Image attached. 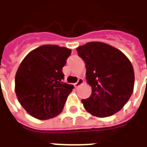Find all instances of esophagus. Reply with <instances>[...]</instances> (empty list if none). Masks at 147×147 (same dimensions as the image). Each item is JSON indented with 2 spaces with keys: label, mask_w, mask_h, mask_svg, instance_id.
<instances>
[{
  "label": "esophagus",
  "mask_w": 147,
  "mask_h": 147,
  "mask_svg": "<svg viewBox=\"0 0 147 147\" xmlns=\"http://www.w3.org/2000/svg\"><path fill=\"white\" fill-rule=\"evenodd\" d=\"M83 83V79H81V78H80L76 83H75V86H76V87H79V86H80V85H82Z\"/></svg>",
  "instance_id": "1"
}]
</instances>
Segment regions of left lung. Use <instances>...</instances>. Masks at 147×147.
<instances>
[{"mask_svg": "<svg viewBox=\"0 0 147 147\" xmlns=\"http://www.w3.org/2000/svg\"><path fill=\"white\" fill-rule=\"evenodd\" d=\"M76 50L86 64V81L92 88L91 95L82 100L84 108L98 117L120 111L134 89L131 63L122 52L103 42H88Z\"/></svg>", "mask_w": 147, "mask_h": 147, "instance_id": "obj_1", "label": "left lung"}]
</instances>
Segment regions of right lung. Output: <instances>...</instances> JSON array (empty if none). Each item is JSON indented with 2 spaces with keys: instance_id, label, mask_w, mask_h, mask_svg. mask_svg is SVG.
Instances as JSON below:
<instances>
[{
  "instance_id": "1",
  "label": "right lung",
  "mask_w": 147,
  "mask_h": 147,
  "mask_svg": "<svg viewBox=\"0 0 147 147\" xmlns=\"http://www.w3.org/2000/svg\"><path fill=\"white\" fill-rule=\"evenodd\" d=\"M71 49L56 45H42L21 62L15 80V90L20 105L39 120L57 117L74 86L63 82L62 68Z\"/></svg>"
}]
</instances>
